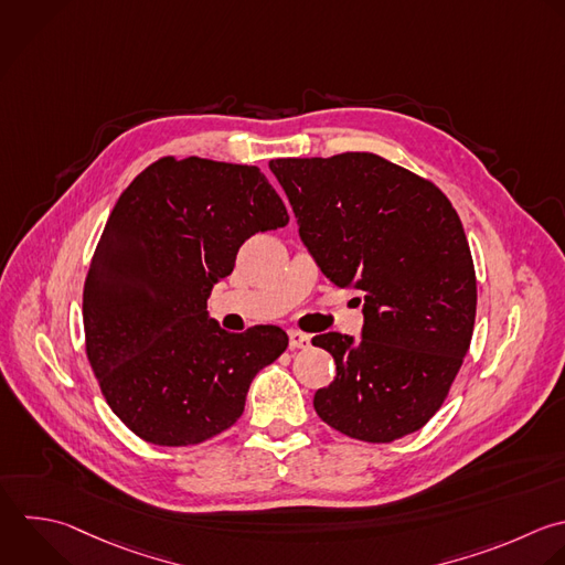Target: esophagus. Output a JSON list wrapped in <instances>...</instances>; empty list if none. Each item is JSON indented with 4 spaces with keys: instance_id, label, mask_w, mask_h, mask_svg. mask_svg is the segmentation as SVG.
Wrapping results in <instances>:
<instances>
[{
    "instance_id": "1",
    "label": "esophagus",
    "mask_w": 565,
    "mask_h": 565,
    "mask_svg": "<svg viewBox=\"0 0 565 565\" xmlns=\"http://www.w3.org/2000/svg\"><path fill=\"white\" fill-rule=\"evenodd\" d=\"M289 347L291 349H307V347H311V338L307 333L298 331V329H291L289 331Z\"/></svg>"
}]
</instances>
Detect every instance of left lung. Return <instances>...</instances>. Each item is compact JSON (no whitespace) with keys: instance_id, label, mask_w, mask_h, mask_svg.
<instances>
[{"instance_id":"1","label":"left lung","mask_w":565,"mask_h":565,"mask_svg":"<svg viewBox=\"0 0 565 565\" xmlns=\"http://www.w3.org/2000/svg\"><path fill=\"white\" fill-rule=\"evenodd\" d=\"M269 170L322 274L364 298L358 342L335 331L311 340L335 360L316 413L371 444L419 430L444 404L475 327V265L455 207L371 152L276 159Z\"/></svg>"}]
</instances>
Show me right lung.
<instances>
[{
	"instance_id": "obj_1",
	"label": "right lung",
	"mask_w": 565,
	"mask_h": 565,
	"mask_svg": "<svg viewBox=\"0 0 565 565\" xmlns=\"http://www.w3.org/2000/svg\"><path fill=\"white\" fill-rule=\"evenodd\" d=\"M289 223L256 166L163 157L119 196L84 285L86 353L115 415L157 446H192L243 415L254 375L289 344L207 313L241 245Z\"/></svg>"
}]
</instances>
